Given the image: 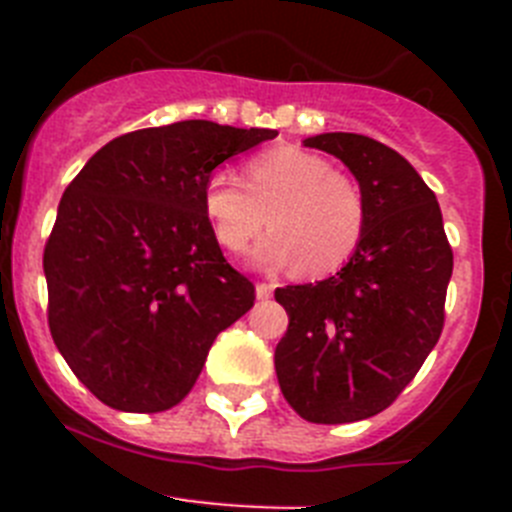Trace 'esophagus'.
<instances>
[{
    "label": "esophagus",
    "instance_id": "34e87169",
    "mask_svg": "<svg viewBox=\"0 0 512 512\" xmlns=\"http://www.w3.org/2000/svg\"><path fill=\"white\" fill-rule=\"evenodd\" d=\"M271 292H274V284H266V282L256 284V297H259V300H269Z\"/></svg>",
    "mask_w": 512,
    "mask_h": 512
}]
</instances>
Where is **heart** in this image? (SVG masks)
<instances>
[{
  "instance_id": "b5f03b06",
  "label": "heart",
  "mask_w": 512,
  "mask_h": 512,
  "mask_svg": "<svg viewBox=\"0 0 512 512\" xmlns=\"http://www.w3.org/2000/svg\"><path fill=\"white\" fill-rule=\"evenodd\" d=\"M202 207L215 241L230 253L243 251L264 220L271 223L253 259L264 266L297 264L305 277H325L348 264L366 230V202L356 179L320 153L295 146L253 156L246 187L228 171H212Z\"/></svg>"
}]
</instances>
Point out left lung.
<instances>
[{
	"label": "left lung",
	"mask_w": 512,
	"mask_h": 512,
	"mask_svg": "<svg viewBox=\"0 0 512 512\" xmlns=\"http://www.w3.org/2000/svg\"><path fill=\"white\" fill-rule=\"evenodd\" d=\"M359 182L366 230L333 277L274 292L289 325L274 351L284 400L310 423H354L390 408L443 330L454 271L441 207L408 158L356 133H320Z\"/></svg>",
	"instance_id": "1"
}]
</instances>
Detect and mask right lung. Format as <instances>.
Returning <instances> with one entry per match:
<instances>
[{"label":"right lung","instance_id":"1","mask_svg":"<svg viewBox=\"0 0 512 512\" xmlns=\"http://www.w3.org/2000/svg\"><path fill=\"white\" fill-rule=\"evenodd\" d=\"M277 130L171 122L99 148L45 243L51 336L79 382L122 413L184 400L220 330L253 307L202 207L217 166Z\"/></svg>","mask_w":512,"mask_h":512}]
</instances>
